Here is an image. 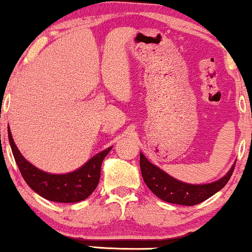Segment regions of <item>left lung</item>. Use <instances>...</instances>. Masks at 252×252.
Returning <instances> with one entry per match:
<instances>
[{
	"instance_id": "8db88e82",
	"label": "left lung",
	"mask_w": 252,
	"mask_h": 252,
	"mask_svg": "<svg viewBox=\"0 0 252 252\" xmlns=\"http://www.w3.org/2000/svg\"><path fill=\"white\" fill-rule=\"evenodd\" d=\"M140 167L144 182L156 196L170 204L186 205V206L200 204L210 196L216 194L227 184L235 169V164H233L232 168L228 170L224 178L212 184L189 185L176 180L158 167L150 163L142 153L140 154Z\"/></svg>"
}]
</instances>
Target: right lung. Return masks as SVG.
<instances>
[{"label": "right lung", "mask_w": 252, "mask_h": 252, "mask_svg": "<svg viewBox=\"0 0 252 252\" xmlns=\"http://www.w3.org/2000/svg\"><path fill=\"white\" fill-rule=\"evenodd\" d=\"M8 137L17 167L28 186L42 198L57 202H78L88 198L96 189L100 178L102 162L111 150L110 147L98 153L82 168L68 174H50L37 169L21 155L14 143L9 129Z\"/></svg>", "instance_id": "obj_1"}]
</instances>
